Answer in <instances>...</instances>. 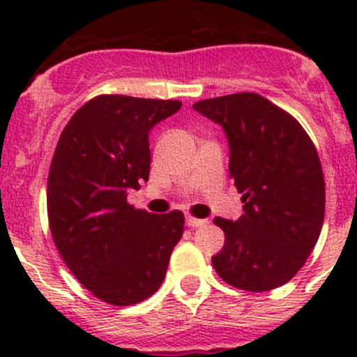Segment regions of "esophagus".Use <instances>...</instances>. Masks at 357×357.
<instances>
[{
    "instance_id": "1",
    "label": "esophagus",
    "mask_w": 357,
    "mask_h": 357,
    "mask_svg": "<svg viewBox=\"0 0 357 357\" xmlns=\"http://www.w3.org/2000/svg\"><path fill=\"white\" fill-rule=\"evenodd\" d=\"M207 220H200V218H195V216H188L185 218V225L191 227V229H197V227L206 225Z\"/></svg>"
}]
</instances>
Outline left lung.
<instances>
[{"label": "left lung", "mask_w": 357, "mask_h": 357, "mask_svg": "<svg viewBox=\"0 0 357 357\" xmlns=\"http://www.w3.org/2000/svg\"><path fill=\"white\" fill-rule=\"evenodd\" d=\"M220 123L230 148L229 172L241 193L243 214L214 218L225 245L213 259L227 284L270 291L304 266L326 214L320 157L302 125L255 93H236L195 103Z\"/></svg>", "instance_id": "8db88e82"}]
</instances>
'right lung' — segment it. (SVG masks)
<instances>
[{"label":"right lung","mask_w":357,"mask_h":357,"mask_svg":"<svg viewBox=\"0 0 357 357\" xmlns=\"http://www.w3.org/2000/svg\"><path fill=\"white\" fill-rule=\"evenodd\" d=\"M178 100L100 94L62 130L48 175L55 247L85 289L110 305L139 304L162 284L184 214H151L127 202L150 175L148 134Z\"/></svg>","instance_id":"obj_1"}]
</instances>
